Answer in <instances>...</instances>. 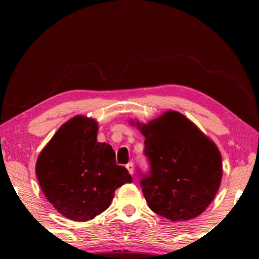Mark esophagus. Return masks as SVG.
Listing matches in <instances>:
<instances>
[{
	"instance_id": "34e87169",
	"label": "esophagus",
	"mask_w": 259,
	"mask_h": 259,
	"mask_svg": "<svg viewBox=\"0 0 259 259\" xmlns=\"http://www.w3.org/2000/svg\"><path fill=\"white\" fill-rule=\"evenodd\" d=\"M126 166V169H128V171L130 172V175H133L134 174V163H133V162H129V163L128 164H126L125 165Z\"/></svg>"
}]
</instances>
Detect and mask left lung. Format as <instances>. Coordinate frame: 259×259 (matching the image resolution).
Wrapping results in <instances>:
<instances>
[{"label": "left lung", "instance_id": "8db88e82", "mask_svg": "<svg viewBox=\"0 0 259 259\" xmlns=\"http://www.w3.org/2000/svg\"><path fill=\"white\" fill-rule=\"evenodd\" d=\"M137 126L145 136L144 154L151 168L148 175L139 174L148 207L172 222L198 217L211 203L222 182L217 146L175 111L147 124L137 122Z\"/></svg>", "mask_w": 259, "mask_h": 259}]
</instances>
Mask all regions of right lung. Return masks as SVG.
Wrapping results in <instances>:
<instances>
[{
	"label": "right lung",
	"instance_id": "add662e5",
	"mask_svg": "<svg viewBox=\"0 0 259 259\" xmlns=\"http://www.w3.org/2000/svg\"><path fill=\"white\" fill-rule=\"evenodd\" d=\"M98 124L77 115L58 129L37 157L35 172L48 201L68 219L87 222L105 211L116 188L133 178L111 145L97 142Z\"/></svg>",
	"mask_w": 259,
	"mask_h": 259
}]
</instances>
